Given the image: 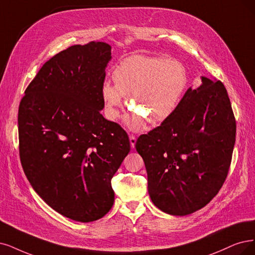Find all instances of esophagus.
<instances>
[{"label":"esophagus","instance_id":"1","mask_svg":"<svg viewBox=\"0 0 255 255\" xmlns=\"http://www.w3.org/2000/svg\"><path fill=\"white\" fill-rule=\"evenodd\" d=\"M129 140H130L131 148H134L135 143H136V137H135L133 134H130V135H129Z\"/></svg>","mask_w":255,"mask_h":255}]
</instances>
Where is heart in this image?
<instances>
[{
    "label": "heart",
    "instance_id": "obj_1",
    "mask_svg": "<svg viewBox=\"0 0 255 255\" xmlns=\"http://www.w3.org/2000/svg\"><path fill=\"white\" fill-rule=\"evenodd\" d=\"M115 85L104 83L101 97L109 120H116L128 97L132 113L126 118L131 130H140L145 120L162 124L177 109L188 85L185 66L175 59L162 56L131 55L123 60L112 73Z\"/></svg>",
    "mask_w": 255,
    "mask_h": 255
}]
</instances>
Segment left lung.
Returning a JSON list of instances; mask_svg holds the SVG:
<instances>
[{
	"instance_id": "1",
	"label": "left lung",
	"mask_w": 255,
	"mask_h": 255,
	"mask_svg": "<svg viewBox=\"0 0 255 255\" xmlns=\"http://www.w3.org/2000/svg\"><path fill=\"white\" fill-rule=\"evenodd\" d=\"M235 133L224 84L202 77L201 86L186 91L170 119L136 140L152 203L180 216L205 207L227 177Z\"/></svg>"
}]
</instances>
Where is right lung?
<instances>
[{
    "mask_svg": "<svg viewBox=\"0 0 255 255\" xmlns=\"http://www.w3.org/2000/svg\"><path fill=\"white\" fill-rule=\"evenodd\" d=\"M110 60L104 42L69 47L43 65L18 107L26 177L53 210L82 223L109 212L111 178L130 151L126 131L100 112Z\"/></svg>",
    "mask_w": 255,
    "mask_h": 255,
    "instance_id": "1",
    "label": "right lung"
}]
</instances>
